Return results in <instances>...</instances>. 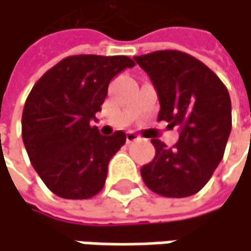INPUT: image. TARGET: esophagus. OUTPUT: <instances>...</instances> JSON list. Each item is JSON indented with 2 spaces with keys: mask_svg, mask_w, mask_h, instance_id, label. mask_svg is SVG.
<instances>
[{
  "mask_svg": "<svg viewBox=\"0 0 251 251\" xmlns=\"http://www.w3.org/2000/svg\"><path fill=\"white\" fill-rule=\"evenodd\" d=\"M140 140V135H137L135 132H128L126 134V141L128 143H134V141H138Z\"/></svg>",
  "mask_w": 251,
  "mask_h": 251,
  "instance_id": "obj_1",
  "label": "esophagus"
}]
</instances>
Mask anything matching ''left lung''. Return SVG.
I'll return each instance as SVG.
<instances>
[{"mask_svg":"<svg viewBox=\"0 0 251 251\" xmlns=\"http://www.w3.org/2000/svg\"><path fill=\"white\" fill-rule=\"evenodd\" d=\"M134 58L157 91V119L179 128L172 149L151 140L156 156L141 168V176L159 196L190 197L209 182L224 157L232 126L228 89L204 63L182 51L162 50Z\"/></svg>","mask_w":251,"mask_h":251,"instance_id":"obj_1","label":"left lung"}]
</instances>
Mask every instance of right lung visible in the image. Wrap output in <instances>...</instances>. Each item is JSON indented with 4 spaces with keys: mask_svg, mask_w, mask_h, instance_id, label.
<instances>
[{
    "mask_svg": "<svg viewBox=\"0 0 251 251\" xmlns=\"http://www.w3.org/2000/svg\"><path fill=\"white\" fill-rule=\"evenodd\" d=\"M135 66L126 55H70L47 70L27 95L22 138L29 160L55 196L85 200L98 194L110 159L126 141L91 126L107 97L110 80Z\"/></svg>",
    "mask_w": 251,
    "mask_h": 251,
    "instance_id": "1",
    "label": "right lung"
}]
</instances>
